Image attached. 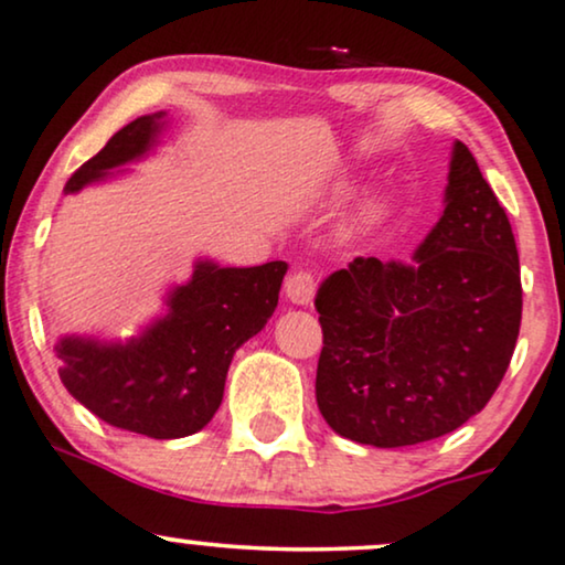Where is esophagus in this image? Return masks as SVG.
Here are the masks:
<instances>
[{"instance_id":"34e87169","label":"esophagus","mask_w":565,"mask_h":565,"mask_svg":"<svg viewBox=\"0 0 565 565\" xmlns=\"http://www.w3.org/2000/svg\"><path fill=\"white\" fill-rule=\"evenodd\" d=\"M318 278L310 274V270H295L284 284V291L295 305H310L312 297H316Z\"/></svg>"}]
</instances>
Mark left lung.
Listing matches in <instances>:
<instances>
[{
	"instance_id": "1",
	"label": "left lung",
	"mask_w": 565,
	"mask_h": 565,
	"mask_svg": "<svg viewBox=\"0 0 565 565\" xmlns=\"http://www.w3.org/2000/svg\"><path fill=\"white\" fill-rule=\"evenodd\" d=\"M316 398L349 440L402 448L454 433L501 385L521 326L509 216L454 142L446 209L412 263L354 258L320 284Z\"/></svg>"
}]
</instances>
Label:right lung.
Here are the masks:
<instances>
[{"instance_id": "obj_1", "label": "right lung", "mask_w": 565, "mask_h": 565, "mask_svg": "<svg viewBox=\"0 0 565 565\" xmlns=\"http://www.w3.org/2000/svg\"><path fill=\"white\" fill-rule=\"evenodd\" d=\"M167 111L146 114L114 132L109 142L64 184L77 192L104 182L109 169L156 146ZM287 263L221 268L198 260L192 278L167 297L169 312L127 344L64 335L56 344L64 388L104 423L156 440L203 430L224 398L232 356L253 339L278 305Z\"/></svg>"}]
</instances>
